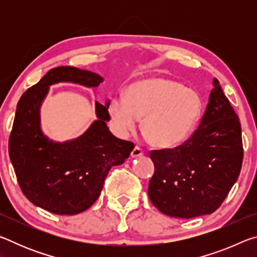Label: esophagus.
Segmentation results:
<instances>
[{"mask_svg":"<svg viewBox=\"0 0 257 257\" xmlns=\"http://www.w3.org/2000/svg\"><path fill=\"white\" fill-rule=\"evenodd\" d=\"M142 155H144V151H143L141 147H138V146L135 147L132 152L133 158H138V156H142Z\"/></svg>","mask_w":257,"mask_h":257,"instance_id":"obj_1","label":"esophagus"}]
</instances>
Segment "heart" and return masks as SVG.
<instances>
[{
    "label": "heart",
    "mask_w": 257,
    "mask_h": 257,
    "mask_svg": "<svg viewBox=\"0 0 257 257\" xmlns=\"http://www.w3.org/2000/svg\"><path fill=\"white\" fill-rule=\"evenodd\" d=\"M199 95L167 77H150L130 85L124 99L113 97L107 104L113 129L127 136L143 118L142 130L152 145L169 149L188 137L202 113Z\"/></svg>",
    "instance_id": "obj_1"
}]
</instances>
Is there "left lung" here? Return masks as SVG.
I'll return each mask as SVG.
<instances>
[{
    "instance_id": "1",
    "label": "left lung",
    "mask_w": 257,
    "mask_h": 257,
    "mask_svg": "<svg viewBox=\"0 0 257 257\" xmlns=\"http://www.w3.org/2000/svg\"><path fill=\"white\" fill-rule=\"evenodd\" d=\"M149 197L163 214L190 217L220 207L241 170V127L219 80L193 135L173 149L153 150Z\"/></svg>"
}]
</instances>
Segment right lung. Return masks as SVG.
Wrapping results in <instances>:
<instances>
[{
  "label": "right lung",
  "mask_w": 257,
  "mask_h": 257,
  "mask_svg": "<svg viewBox=\"0 0 257 257\" xmlns=\"http://www.w3.org/2000/svg\"><path fill=\"white\" fill-rule=\"evenodd\" d=\"M60 81L97 87L103 78L75 67L51 69L19 99L9 155L21 191L30 202L54 214L73 215L96 202L108 171L122 164L135 145L108 130V102H96L98 120L82 136L66 143L49 141L40 127V106L49 86Z\"/></svg>",
  "instance_id": "add662e5"
}]
</instances>
